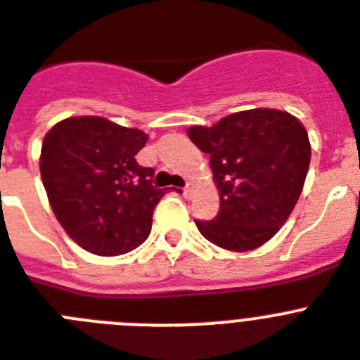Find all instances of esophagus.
I'll return each instance as SVG.
<instances>
[{
  "mask_svg": "<svg viewBox=\"0 0 360 360\" xmlns=\"http://www.w3.org/2000/svg\"><path fill=\"white\" fill-rule=\"evenodd\" d=\"M183 195H185L186 199L192 198V186H190V183L185 186V188H183Z\"/></svg>",
  "mask_w": 360,
  "mask_h": 360,
  "instance_id": "1",
  "label": "esophagus"
}]
</instances>
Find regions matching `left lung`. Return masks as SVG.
Masks as SVG:
<instances>
[{
	"label": "left lung",
	"mask_w": 360,
	"mask_h": 360,
	"mask_svg": "<svg viewBox=\"0 0 360 360\" xmlns=\"http://www.w3.org/2000/svg\"><path fill=\"white\" fill-rule=\"evenodd\" d=\"M186 134L210 155L219 190V212L195 219L199 232L234 252L264 245L288 221L306 183L311 144L304 124L288 111L256 108Z\"/></svg>",
	"instance_id": "8db88e82"
}]
</instances>
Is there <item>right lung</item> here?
Instances as JSON below:
<instances>
[{
    "label": "right lung",
    "instance_id": "1",
    "mask_svg": "<svg viewBox=\"0 0 360 360\" xmlns=\"http://www.w3.org/2000/svg\"><path fill=\"white\" fill-rule=\"evenodd\" d=\"M141 129L104 117H69L47 131L40 174L54 216L75 243L98 256L134 250L152 231L165 190L135 161L146 144Z\"/></svg>",
    "mask_w": 360,
    "mask_h": 360
}]
</instances>
